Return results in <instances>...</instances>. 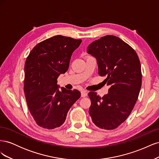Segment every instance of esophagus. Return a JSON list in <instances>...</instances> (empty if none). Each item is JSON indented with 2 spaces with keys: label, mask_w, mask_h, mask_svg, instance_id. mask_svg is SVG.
<instances>
[{
  "label": "esophagus",
  "mask_w": 159,
  "mask_h": 159,
  "mask_svg": "<svg viewBox=\"0 0 159 159\" xmlns=\"http://www.w3.org/2000/svg\"><path fill=\"white\" fill-rule=\"evenodd\" d=\"M81 97H82V98L86 97V96L88 95V93H87V91H85V90L81 91Z\"/></svg>",
  "instance_id": "34e87169"
}]
</instances>
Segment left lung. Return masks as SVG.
Returning a JSON list of instances; mask_svg holds the SVG:
<instances>
[{"mask_svg":"<svg viewBox=\"0 0 159 159\" xmlns=\"http://www.w3.org/2000/svg\"><path fill=\"white\" fill-rule=\"evenodd\" d=\"M87 52L97 59L100 76L110 88L101 98L94 91L89 113L100 129L112 130L121 125L131 114L142 83L141 63L137 52L119 37L107 35L90 44Z\"/></svg>","mask_w":159,"mask_h":159,"instance_id":"obj_1","label":"left lung"}]
</instances>
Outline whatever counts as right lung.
I'll return each mask as SVG.
<instances>
[{"mask_svg":"<svg viewBox=\"0 0 159 159\" xmlns=\"http://www.w3.org/2000/svg\"><path fill=\"white\" fill-rule=\"evenodd\" d=\"M81 41L54 36L38 43L28 56L24 91L28 110L38 126L47 129L60 127L80 98L78 90L59 89L57 79L68 70L72 53Z\"/></svg>","mask_w":159,"mask_h":159,"instance_id":"right-lung-1","label":"right lung"}]
</instances>
